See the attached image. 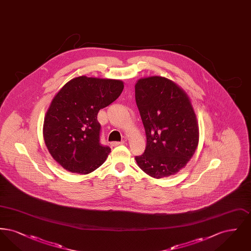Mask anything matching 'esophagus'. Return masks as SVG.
I'll return each instance as SVG.
<instances>
[{
	"mask_svg": "<svg viewBox=\"0 0 251 251\" xmlns=\"http://www.w3.org/2000/svg\"><path fill=\"white\" fill-rule=\"evenodd\" d=\"M125 143V141H121V142H112L111 145L113 146V147H116V146H119V145H122V144Z\"/></svg>",
	"mask_w": 251,
	"mask_h": 251,
	"instance_id": "34e87169",
	"label": "esophagus"
}]
</instances>
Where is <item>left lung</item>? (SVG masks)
<instances>
[{"label": "left lung", "instance_id": "1", "mask_svg": "<svg viewBox=\"0 0 251 251\" xmlns=\"http://www.w3.org/2000/svg\"><path fill=\"white\" fill-rule=\"evenodd\" d=\"M135 100L147 146L137 166L152 178L174 175L191 159L199 145V123L191 100L173 81L162 76L137 80Z\"/></svg>", "mask_w": 251, "mask_h": 251}]
</instances>
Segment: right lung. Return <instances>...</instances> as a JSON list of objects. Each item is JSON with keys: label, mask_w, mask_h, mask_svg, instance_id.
I'll use <instances>...</instances> for the list:
<instances>
[{"label": "right lung", "mask_w": 251, "mask_h": 251, "mask_svg": "<svg viewBox=\"0 0 251 251\" xmlns=\"http://www.w3.org/2000/svg\"><path fill=\"white\" fill-rule=\"evenodd\" d=\"M123 88L121 80L83 75L53 97L44 118L43 137L50 154L64 169L85 175L105 162L111 149L100 143L97 116Z\"/></svg>", "instance_id": "obj_1"}]
</instances>
